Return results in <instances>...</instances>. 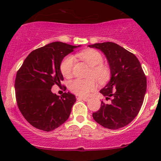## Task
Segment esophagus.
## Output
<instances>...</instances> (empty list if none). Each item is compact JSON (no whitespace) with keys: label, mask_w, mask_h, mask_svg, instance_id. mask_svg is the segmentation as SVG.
<instances>
[{"label":"esophagus","mask_w":161,"mask_h":161,"mask_svg":"<svg viewBox=\"0 0 161 161\" xmlns=\"http://www.w3.org/2000/svg\"><path fill=\"white\" fill-rule=\"evenodd\" d=\"M77 99L79 100H83L84 102H88L89 101V98H86V97H77Z\"/></svg>","instance_id":"1"}]
</instances>
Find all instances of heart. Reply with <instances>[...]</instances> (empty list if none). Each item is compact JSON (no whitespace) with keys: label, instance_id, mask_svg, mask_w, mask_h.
Segmentation results:
<instances>
[{"label":"heart","instance_id":"b5f03b06","mask_svg":"<svg viewBox=\"0 0 161 161\" xmlns=\"http://www.w3.org/2000/svg\"><path fill=\"white\" fill-rule=\"evenodd\" d=\"M78 57L91 67L88 77L90 78L81 80L75 79L69 84V90L80 97H86L96 88V81L99 84H105L109 80L111 72L109 68L103 64V57L99 51L88 49L79 53ZM75 59L72 55L65 58L60 64V71L64 77L69 78L72 75ZM93 77V78H92Z\"/></svg>","mask_w":161,"mask_h":161}]
</instances>
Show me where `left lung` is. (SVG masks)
I'll list each match as a JSON object with an SVG mask.
<instances>
[{
	"label": "left lung",
	"mask_w": 161,
	"mask_h": 161,
	"mask_svg": "<svg viewBox=\"0 0 161 161\" xmlns=\"http://www.w3.org/2000/svg\"><path fill=\"white\" fill-rule=\"evenodd\" d=\"M105 54L111 71V80L100 93L106 97L99 110L92 114L101 126L118 129L130 124L143 104L146 92V77L134 54L114 42H107L89 45Z\"/></svg>",
	"instance_id": "8db88e82"
}]
</instances>
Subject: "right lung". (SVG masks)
Listing matches in <instances>:
<instances>
[{"mask_svg":"<svg viewBox=\"0 0 161 161\" xmlns=\"http://www.w3.org/2000/svg\"><path fill=\"white\" fill-rule=\"evenodd\" d=\"M80 46L51 42L31 52L18 69L15 81L18 107L36 129L51 131L69 118L75 96L64 92L59 97L51 89L54 84L61 85L64 80L60 71L62 59Z\"/></svg>","mask_w":161,"mask_h":161,"instance_id":"right-lung-1","label":"right lung"}]
</instances>
